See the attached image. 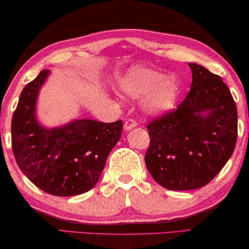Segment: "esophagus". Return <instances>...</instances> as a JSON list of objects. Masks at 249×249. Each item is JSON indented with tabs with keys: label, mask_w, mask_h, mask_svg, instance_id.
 I'll list each match as a JSON object with an SVG mask.
<instances>
[{
	"label": "esophagus",
	"mask_w": 249,
	"mask_h": 249,
	"mask_svg": "<svg viewBox=\"0 0 249 249\" xmlns=\"http://www.w3.org/2000/svg\"><path fill=\"white\" fill-rule=\"evenodd\" d=\"M136 125H137L136 121L132 120V118H128V120H126L124 123V129L125 131H131V129L134 128Z\"/></svg>",
	"instance_id": "1"
}]
</instances>
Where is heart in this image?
Masks as SVG:
<instances>
[{"mask_svg":"<svg viewBox=\"0 0 249 249\" xmlns=\"http://www.w3.org/2000/svg\"><path fill=\"white\" fill-rule=\"evenodd\" d=\"M123 90L133 98L145 97L150 113L163 114L176 106L180 84L174 77L147 68H133L121 81Z\"/></svg>","mask_w":249,"mask_h":249,"instance_id":"obj_1","label":"heart"}]
</instances>
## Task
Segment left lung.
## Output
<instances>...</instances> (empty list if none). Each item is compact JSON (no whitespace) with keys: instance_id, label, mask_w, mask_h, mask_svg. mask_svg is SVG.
Masks as SVG:
<instances>
[{"instance_id":"obj_1","label":"left lung","mask_w":249,"mask_h":249,"mask_svg":"<svg viewBox=\"0 0 249 249\" xmlns=\"http://www.w3.org/2000/svg\"><path fill=\"white\" fill-rule=\"evenodd\" d=\"M189 67L187 97L147 125L146 168L169 190L205 187L231 159L237 141V107L227 85L205 67Z\"/></svg>"}]
</instances>
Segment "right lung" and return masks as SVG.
<instances>
[{
	"mask_svg": "<svg viewBox=\"0 0 249 249\" xmlns=\"http://www.w3.org/2000/svg\"><path fill=\"white\" fill-rule=\"evenodd\" d=\"M49 70L23 88L11 124L18 168L47 194L71 196L87 192L101 178L107 158L121 139L123 122L77 120L46 128L36 118V98Z\"/></svg>",
	"mask_w": 249,
	"mask_h": 249,
	"instance_id": "add662e5",
	"label": "right lung"
}]
</instances>
